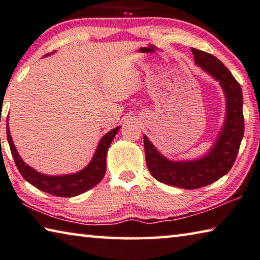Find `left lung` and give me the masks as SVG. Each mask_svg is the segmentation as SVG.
Listing matches in <instances>:
<instances>
[{
	"mask_svg": "<svg viewBox=\"0 0 260 260\" xmlns=\"http://www.w3.org/2000/svg\"><path fill=\"white\" fill-rule=\"evenodd\" d=\"M196 64L219 80L227 98L224 126L214 147L201 160L173 162L165 159L144 136L146 165L156 181L183 189H199L218 181L232 169L244 134L243 96L241 85L223 63L212 54L191 48Z\"/></svg>",
	"mask_w": 260,
	"mask_h": 260,
	"instance_id": "left-lung-1",
	"label": "left lung"
}]
</instances>
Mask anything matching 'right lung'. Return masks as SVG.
<instances>
[{
    "instance_id": "add662e5",
    "label": "right lung",
    "mask_w": 260,
    "mask_h": 260,
    "mask_svg": "<svg viewBox=\"0 0 260 260\" xmlns=\"http://www.w3.org/2000/svg\"><path fill=\"white\" fill-rule=\"evenodd\" d=\"M118 130H120V126L115 127L101 138L95 154L86 168L80 170L77 174L63 176H47L28 167L20 159L18 152H17L14 143H12L10 131L8 126L7 138L10 146L12 158H14L17 168H18L19 173L22 174L25 180L31 183L36 188L44 191V192L57 196V197H74V196L80 194L85 191L92 189L104 178L106 173V155H107L110 143L113 142L115 135L117 134Z\"/></svg>"
}]
</instances>
